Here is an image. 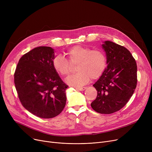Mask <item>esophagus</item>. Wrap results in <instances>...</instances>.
Wrapping results in <instances>:
<instances>
[{"instance_id": "1", "label": "esophagus", "mask_w": 152, "mask_h": 152, "mask_svg": "<svg viewBox=\"0 0 152 152\" xmlns=\"http://www.w3.org/2000/svg\"><path fill=\"white\" fill-rule=\"evenodd\" d=\"M76 89L79 91H84L86 89V87H76Z\"/></svg>"}]
</instances>
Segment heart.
I'll use <instances>...</instances> for the list:
<instances>
[{
    "label": "heart",
    "instance_id": "obj_1",
    "mask_svg": "<svg viewBox=\"0 0 152 152\" xmlns=\"http://www.w3.org/2000/svg\"><path fill=\"white\" fill-rule=\"evenodd\" d=\"M63 56H55L52 60V66L55 71L62 76L69 75L71 65L77 63V73L68 76L66 82L73 86H81L88 82L90 79L99 78L104 73L107 65L106 55L101 50L82 45H75L68 50Z\"/></svg>",
    "mask_w": 152,
    "mask_h": 152
}]
</instances>
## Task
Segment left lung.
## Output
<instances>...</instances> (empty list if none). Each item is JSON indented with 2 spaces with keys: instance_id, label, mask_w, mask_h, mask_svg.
<instances>
[{
  "instance_id": "left-lung-1",
  "label": "left lung",
  "mask_w": 152,
  "mask_h": 152,
  "mask_svg": "<svg viewBox=\"0 0 152 152\" xmlns=\"http://www.w3.org/2000/svg\"><path fill=\"white\" fill-rule=\"evenodd\" d=\"M102 47L108 66L93 85L97 96L91 105L97 113L111 114L124 107L133 95L137 83V63L123 46L107 41Z\"/></svg>"
}]
</instances>
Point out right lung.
I'll return each mask as SVG.
<instances>
[{
  "label": "right lung",
  "instance_id": "1",
  "mask_svg": "<svg viewBox=\"0 0 152 152\" xmlns=\"http://www.w3.org/2000/svg\"><path fill=\"white\" fill-rule=\"evenodd\" d=\"M54 50L50 47L34 48L20 59L14 83L22 105L39 118L58 115L66 105L64 83L52 66Z\"/></svg>",
  "mask_w": 152,
  "mask_h": 152
}]
</instances>
